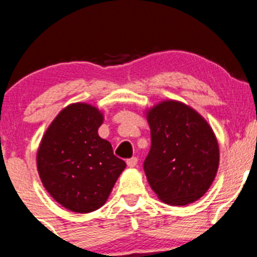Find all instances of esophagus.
I'll return each instance as SVG.
<instances>
[{
	"label": "esophagus",
	"mask_w": 257,
	"mask_h": 257,
	"mask_svg": "<svg viewBox=\"0 0 257 257\" xmlns=\"http://www.w3.org/2000/svg\"><path fill=\"white\" fill-rule=\"evenodd\" d=\"M126 164H128V167H131V168L137 167V164H138V158L137 157L131 158V159L126 160Z\"/></svg>",
	"instance_id": "1"
}]
</instances>
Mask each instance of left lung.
Listing matches in <instances>:
<instances>
[{
  "instance_id": "left-lung-1",
  "label": "left lung",
  "mask_w": 257,
  "mask_h": 257,
  "mask_svg": "<svg viewBox=\"0 0 257 257\" xmlns=\"http://www.w3.org/2000/svg\"><path fill=\"white\" fill-rule=\"evenodd\" d=\"M152 147L144 172L158 198L169 205L199 200L216 177L219 144L208 121L178 100L147 110Z\"/></svg>"
}]
</instances>
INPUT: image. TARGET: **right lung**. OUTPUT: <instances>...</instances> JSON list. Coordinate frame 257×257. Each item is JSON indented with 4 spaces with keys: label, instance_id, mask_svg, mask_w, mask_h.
Returning <instances> with one entry per match:
<instances>
[{
    "label": "right lung",
    "instance_id": "right-lung-1",
    "mask_svg": "<svg viewBox=\"0 0 257 257\" xmlns=\"http://www.w3.org/2000/svg\"><path fill=\"white\" fill-rule=\"evenodd\" d=\"M103 113L87 103L67 105L41 141L37 169L49 195L63 208L87 214L103 206L125 162L98 136Z\"/></svg>",
    "mask_w": 257,
    "mask_h": 257
}]
</instances>
